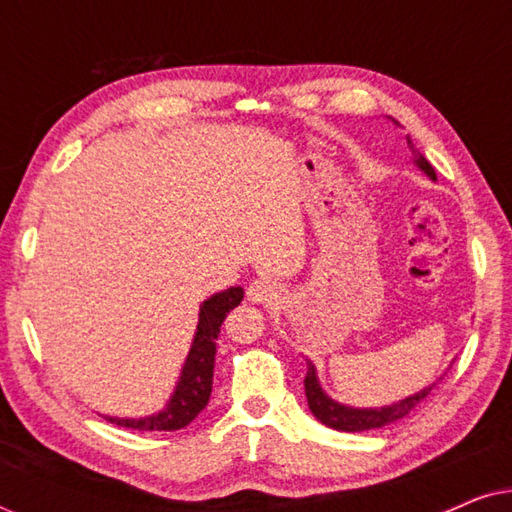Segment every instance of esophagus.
<instances>
[{
	"mask_svg": "<svg viewBox=\"0 0 512 512\" xmlns=\"http://www.w3.org/2000/svg\"><path fill=\"white\" fill-rule=\"evenodd\" d=\"M277 284L272 282L268 277H258L254 282L249 284L247 289V298L251 303H272L277 298Z\"/></svg>",
	"mask_w": 512,
	"mask_h": 512,
	"instance_id": "obj_1",
	"label": "esophagus"
}]
</instances>
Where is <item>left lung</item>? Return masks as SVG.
Listing matches in <instances>:
<instances>
[{
    "label": "left lung",
    "instance_id": "8db88e82",
    "mask_svg": "<svg viewBox=\"0 0 512 512\" xmlns=\"http://www.w3.org/2000/svg\"><path fill=\"white\" fill-rule=\"evenodd\" d=\"M408 146H410L412 156H415L412 160H415V165L419 167V170H422L426 177L436 179V170H433L429 160H426L422 153L415 149V144H412L410 137H408ZM433 387H436V384H429V387L417 391V394L403 398V401H398V403L384 405V408H352V405H342L338 401H333L331 396L324 394V389H321V384L317 380V370H314L312 361H307V375H305L307 405H310L312 415L317 417L321 424L331 426V429H335V431L356 433V431L380 429V426L394 424V422H398V419H403L405 415H410V412L431 394Z\"/></svg>",
    "mask_w": 512,
    "mask_h": 512
}]
</instances>
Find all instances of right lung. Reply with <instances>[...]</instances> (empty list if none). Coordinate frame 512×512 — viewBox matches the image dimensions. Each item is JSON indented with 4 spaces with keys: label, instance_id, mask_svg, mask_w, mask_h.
<instances>
[{
    "label": "right lung",
    "instance_id": "1",
    "mask_svg": "<svg viewBox=\"0 0 512 512\" xmlns=\"http://www.w3.org/2000/svg\"><path fill=\"white\" fill-rule=\"evenodd\" d=\"M242 286H230V289L214 293L200 305L198 331H195L191 352L186 356L181 377L174 387V394L167 401L165 410L142 419H121L107 417L111 424L128 426L137 431H177L193 422L195 417L205 410L212 396V377H214V356H216V338L221 333V324L230 310L242 303Z\"/></svg>",
    "mask_w": 512,
    "mask_h": 512
}]
</instances>
